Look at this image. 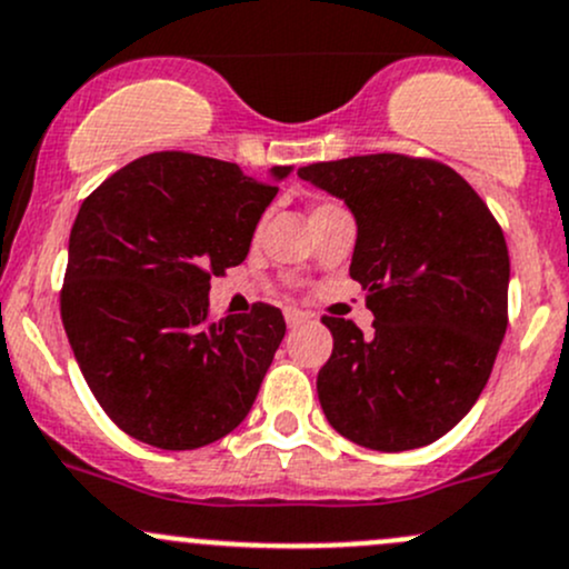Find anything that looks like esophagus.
Listing matches in <instances>:
<instances>
[{"label":"esophagus","mask_w":569,"mask_h":569,"mask_svg":"<svg viewBox=\"0 0 569 569\" xmlns=\"http://www.w3.org/2000/svg\"><path fill=\"white\" fill-rule=\"evenodd\" d=\"M308 321H310V316L305 313V310H297V308L286 310V325H289L291 330H297V327L308 325Z\"/></svg>","instance_id":"obj_1"}]
</instances>
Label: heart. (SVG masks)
Returning <instances> with one entry per match:
<instances>
[{
	"label": "heart",
	"mask_w": 569,
	"mask_h": 569,
	"mask_svg": "<svg viewBox=\"0 0 569 569\" xmlns=\"http://www.w3.org/2000/svg\"><path fill=\"white\" fill-rule=\"evenodd\" d=\"M321 207H332V204H321ZM321 207H316V209H321Z\"/></svg>",
	"instance_id": "heart-1"
}]
</instances>
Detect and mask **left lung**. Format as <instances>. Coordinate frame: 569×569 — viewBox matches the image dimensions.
I'll return each instance as SVG.
<instances>
[{
  "label": "left lung",
  "instance_id": "obj_1",
  "mask_svg": "<svg viewBox=\"0 0 569 569\" xmlns=\"http://www.w3.org/2000/svg\"><path fill=\"white\" fill-rule=\"evenodd\" d=\"M305 182L357 220L349 274L368 291L373 335L325 316L332 355L316 390L355 445L403 452L469 415L507 332L510 256L486 201L450 166L406 154L313 163Z\"/></svg>",
  "mask_w": 569,
  "mask_h": 569
}]
</instances>
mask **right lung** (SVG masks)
<instances>
[{
    "label": "right lung",
    "mask_w": 569,
    "mask_h": 569,
    "mask_svg": "<svg viewBox=\"0 0 569 569\" xmlns=\"http://www.w3.org/2000/svg\"><path fill=\"white\" fill-rule=\"evenodd\" d=\"M291 166L152 152L87 196L68 244L62 325L106 415L160 450H196L248 417L286 335L256 302L209 321V278L242 264Z\"/></svg>",
    "instance_id": "add662e5"
}]
</instances>
